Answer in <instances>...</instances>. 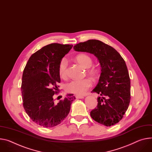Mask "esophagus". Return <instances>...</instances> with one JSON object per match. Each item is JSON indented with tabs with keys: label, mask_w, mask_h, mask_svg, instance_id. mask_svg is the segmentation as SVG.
<instances>
[{
	"label": "esophagus",
	"mask_w": 152,
	"mask_h": 152,
	"mask_svg": "<svg viewBox=\"0 0 152 152\" xmlns=\"http://www.w3.org/2000/svg\"><path fill=\"white\" fill-rule=\"evenodd\" d=\"M76 99H83V98H84V96L76 95Z\"/></svg>",
	"instance_id": "obj_1"
}]
</instances>
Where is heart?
<instances>
[{"label": "heart", "instance_id": "heart-1", "mask_svg": "<svg viewBox=\"0 0 152 152\" xmlns=\"http://www.w3.org/2000/svg\"><path fill=\"white\" fill-rule=\"evenodd\" d=\"M77 62L84 68H89L92 65V59L86 54H80L76 56ZM68 66V60L66 58H63L61 60L58 71L60 76L63 79H66L67 77L66 69ZM91 75H94L96 72L93 70L89 72ZM92 82L89 79H84L81 80H72L65 86L66 90L73 94L77 95H82L85 94L87 91L91 87Z\"/></svg>", "mask_w": 152, "mask_h": 152}]
</instances>
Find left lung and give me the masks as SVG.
<instances>
[{"label":"left lung","mask_w":152,"mask_h":152,"mask_svg":"<svg viewBox=\"0 0 152 152\" xmlns=\"http://www.w3.org/2000/svg\"><path fill=\"white\" fill-rule=\"evenodd\" d=\"M76 51L94 54L101 65L99 82L92 92L99 94L97 108L90 112L95 121L110 127L119 122L130 101V79L126 64L113 47L99 40L90 39L76 44Z\"/></svg>","instance_id":"left-lung-1"}]
</instances>
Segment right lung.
Masks as SVG:
<instances>
[{"label": "right lung", "instance_id": "obj_1", "mask_svg": "<svg viewBox=\"0 0 152 152\" xmlns=\"http://www.w3.org/2000/svg\"><path fill=\"white\" fill-rule=\"evenodd\" d=\"M72 45L51 44L33 54L24 68L21 91L26 113L37 125L50 128L59 125L68 116L76 99L68 94L55 103L53 95L61 82L58 66Z\"/></svg>", "mask_w": 152, "mask_h": 152}]
</instances>
